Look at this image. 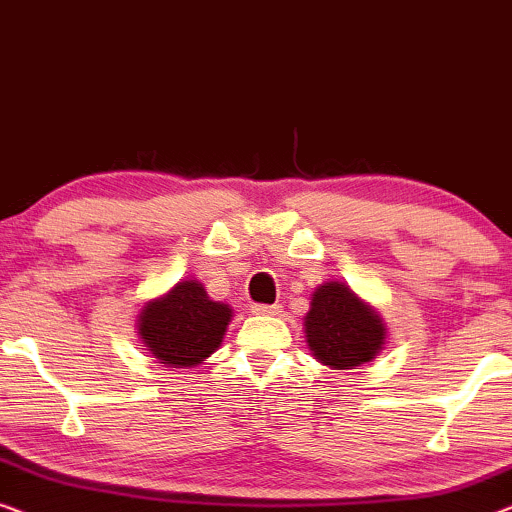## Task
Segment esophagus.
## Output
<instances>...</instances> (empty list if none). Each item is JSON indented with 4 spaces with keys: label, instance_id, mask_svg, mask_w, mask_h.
<instances>
[{
    "label": "esophagus",
    "instance_id": "obj_1",
    "mask_svg": "<svg viewBox=\"0 0 512 512\" xmlns=\"http://www.w3.org/2000/svg\"><path fill=\"white\" fill-rule=\"evenodd\" d=\"M253 313L255 315H266V318H273V315L283 313V306H280V304H271V306L257 304V306H253Z\"/></svg>",
    "mask_w": 512,
    "mask_h": 512
}]
</instances>
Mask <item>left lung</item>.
<instances>
[{
  "label": "left lung",
  "instance_id": "8db88e82",
  "mask_svg": "<svg viewBox=\"0 0 512 512\" xmlns=\"http://www.w3.org/2000/svg\"><path fill=\"white\" fill-rule=\"evenodd\" d=\"M304 327L313 357L336 371L371 362L387 336L383 318L338 280L322 283L313 292Z\"/></svg>",
  "mask_w": 512,
  "mask_h": 512
}]
</instances>
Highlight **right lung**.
Listing matches in <instances>:
<instances>
[{
	"label": "right lung",
	"instance_id": "right-lung-1",
	"mask_svg": "<svg viewBox=\"0 0 512 512\" xmlns=\"http://www.w3.org/2000/svg\"><path fill=\"white\" fill-rule=\"evenodd\" d=\"M232 308L208 297L199 280H181L143 306L139 336L157 362L192 369L220 348Z\"/></svg>",
	"mask_w": 512,
	"mask_h": 512
}]
</instances>
